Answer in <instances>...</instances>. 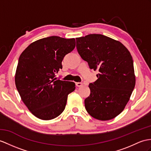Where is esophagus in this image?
Instances as JSON below:
<instances>
[{
    "label": "esophagus",
    "mask_w": 151,
    "mask_h": 151,
    "mask_svg": "<svg viewBox=\"0 0 151 151\" xmlns=\"http://www.w3.org/2000/svg\"><path fill=\"white\" fill-rule=\"evenodd\" d=\"M76 86H78V87H81V86H83V83H80V82L76 83Z\"/></svg>",
    "instance_id": "1"
}]
</instances>
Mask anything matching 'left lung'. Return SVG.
Segmentation results:
<instances>
[{
  "label": "left lung",
  "instance_id": "1",
  "mask_svg": "<svg viewBox=\"0 0 151 151\" xmlns=\"http://www.w3.org/2000/svg\"><path fill=\"white\" fill-rule=\"evenodd\" d=\"M76 39L81 57L99 72L96 81L89 84L90 95L84 100L86 111L97 120L113 119L124 109L135 86L129 51L119 41L102 35Z\"/></svg>",
  "mask_w": 151,
  "mask_h": 151
}]
</instances>
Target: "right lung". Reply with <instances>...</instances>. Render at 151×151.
Returning <instances> with one entry per match:
<instances>
[{
  "mask_svg": "<svg viewBox=\"0 0 151 151\" xmlns=\"http://www.w3.org/2000/svg\"><path fill=\"white\" fill-rule=\"evenodd\" d=\"M74 38L52 36L31 43L20 56L15 84L22 100L37 118L49 120L64 111L75 83L56 79L66 54L74 49Z\"/></svg>",
  "mask_w": 151,
  "mask_h": 151,
  "instance_id": "1",
  "label": "right lung"
}]
</instances>
